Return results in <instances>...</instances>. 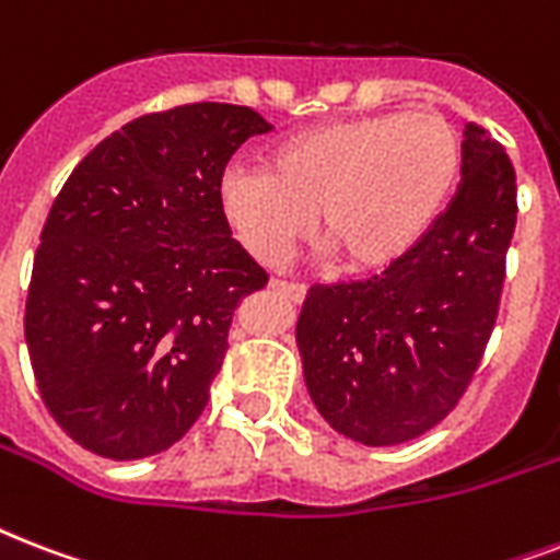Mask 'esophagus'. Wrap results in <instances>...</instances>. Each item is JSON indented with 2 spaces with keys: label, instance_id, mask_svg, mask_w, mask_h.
<instances>
[{
  "label": "esophagus",
  "instance_id": "esophagus-1",
  "mask_svg": "<svg viewBox=\"0 0 560 560\" xmlns=\"http://www.w3.org/2000/svg\"><path fill=\"white\" fill-rule=\"evenodd\" d=\"M272 290H276L279 296L290 299V302H302L307 293L305 284H296V281H272Z\"/></svg>",
  "mask_w": 560,
  "mask_h": 560
}]
</instances>
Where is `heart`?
I'll return each mask as SVG.
<instances>
[{
  "instance_id": "heart-1",
  "label": "heart",
  "mask_w": 560,
  "mask_h": 560,
  "mask_svg": "<svg viewBox=\"0 0 560 560\" xmlns=\"http://www.w3.org/2000/svg\"><path fill=\"white\" fill-rule=\"evenodd\" d=\"M462 171V136L433 113H377L281 139L270 168L232 165L220 211L244 249L281 264L314 226L346 272L400 261L430 232Z\"/></svg>"
}]
</instances>
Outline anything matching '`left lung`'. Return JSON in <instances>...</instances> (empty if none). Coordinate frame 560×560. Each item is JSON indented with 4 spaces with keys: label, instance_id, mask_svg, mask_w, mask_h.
I'll list each match as a JSON object with an SVG mask.
<instances>
[{
    "label": "left lung",
    "instance_id": "obj_1",
    "mask_svg": "<svg viewBox=\"0 0 560 560\" xmlns=\"http://www.w3.org/2000/svg\"><path fill=\"white\" fill-rule=\"evenodd\" d=\"M514 223L512 160L470 121L462 183L430 232L381 276L307 290L296 340L337 433L392 447L451 416L497 325Z\"/></svg>",
    "mask_w": 560,
    "mask_h": 560
}]
</instances>
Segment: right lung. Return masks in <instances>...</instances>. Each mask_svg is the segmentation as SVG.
<instances>
[{
	"instance_id": "obj_1",
	"label": "right lung",
	"mask_w": 560,
	"mask_h": 560,
	"mask_svg": "<svg viewBox=\"0 0 560 560\" xmlns=\"http://www.w3.org/2000/svg\"><path fill=\"white\" fill-rule=\"evenodd\" d=\"M267 130L218 101L148 113L95 144L51 202L25 342L43 404L86 451L144 459L202 416L235 307L270 281L220 211L229 160Z\"/></svg>"
}]
</instances>
